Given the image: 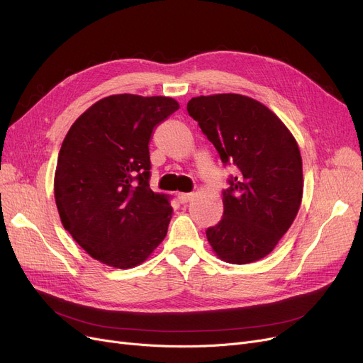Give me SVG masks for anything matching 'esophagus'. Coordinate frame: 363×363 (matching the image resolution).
Segmentation results:
<instances>
[{"label": "esophagus", "mask_w": 363, "mask_h": 363, "mask_svg": "<svg viewBox=\"0 0 363 363\" xmlns=\"http://www.w3.org/2000/svg\"><path fill=\"white\" fill-rule=\"evenodd\" d=\"M179 201H180V203H187L189 201H192V198H194V194H179Z\"/></svg>", "instance_id": "1"}]
</instances>
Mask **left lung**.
<instances>
[{
  "label": "left lung",
  "mask_w": 363,
  "mask_h": 363,
  "mask_svg": "<svg viewBox=\"0 0 363 363\" xmlns=\"http://www.w3.org/2000/svg\"><path fill=\"white\" fill-rule=\"evenodd\" d=\"M187 112L238 174L223 191L224 213L206 229L223 262L247 264L273 251L294 221L303 198L298 145L263 103L242 94L199 96Z\"/></svg>",
  "instance_id": "obj_1"
}]
</instances>
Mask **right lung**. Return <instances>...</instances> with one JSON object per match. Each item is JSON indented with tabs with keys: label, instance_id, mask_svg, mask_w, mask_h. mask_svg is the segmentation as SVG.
Instances as JSON below:
<instances>
[{
	"label": "right lung",
	"instance_id": "obj_1",
	"mask_svg": "<svg viewBox=\"0 0 363 363\" xmlns=\"http://www.w3.org/2000/svg\"><path fill=\"white\" fill-rule=\"evenodd\" d=\"M179 108L171 97L113 94L85 111L65 137L55 174L59 216L103 264H140L167 235L172 208L149 187V142Z\"/></svg>",
	"mask_w": 363,
	"mask_h": 363
}]
</instances>
